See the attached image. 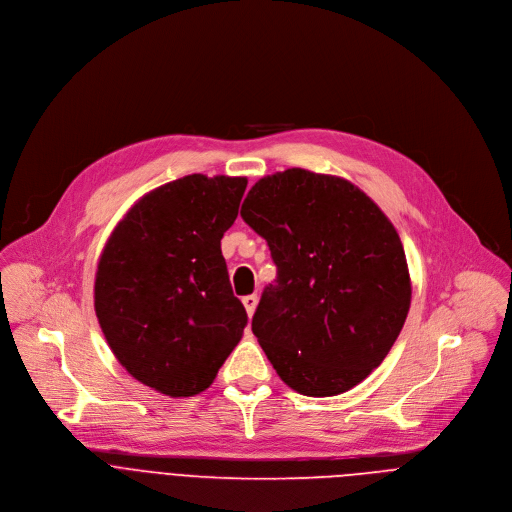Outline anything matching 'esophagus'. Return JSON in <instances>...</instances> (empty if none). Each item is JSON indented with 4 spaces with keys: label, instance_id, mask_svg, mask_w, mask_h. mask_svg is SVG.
<instances>
[{
    "label": "esophagus",
    "instance_id": "esophagus-1",
    "mask_svg": "<svg viewBox=\"0 0 512 512\" xmlns=\"http://www.w3.org/2000/svg\"><path fill=\"white\" fill-rule=\"evenodd\" d=\"M257 302H259V298L255 296V294H251V296H245L243 298V306H245V310H247V314H249V318L255 314V308H257Z\"/></svg>",
    "mask_w": 512,
    "mask_h": 512
}]
</instances>
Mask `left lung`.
Masks as SVG:
<instances>
[{"label": "left lung", "instance_id": "1", "mask_svg": "<svg viewBox=\"0 0 512 512\" xmlns=\"http://www.w3.org/2000/svg\"><path fill=\"white\" fill-rule=\"evenodd\" d=\"M241 216L277 265L251 328L281 381L332 397L367 379L411 306L405 251L383 210L344 178L289 168L255 182Z\"/></svg>", "mask_w": 512, "mask_h": 512}]
</instances>
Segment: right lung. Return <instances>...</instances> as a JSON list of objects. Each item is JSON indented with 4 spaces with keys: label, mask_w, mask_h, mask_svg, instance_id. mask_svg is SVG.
I'll return each instance as SVG.
<instances>
[{
    "label": "right lung",
    "mask_w": 512,
    "mask_h": 512,
    "mask_svg": "<svg viewBox=\"0 0 512 512\" xmlns=\"http://www.w3.org/2000/svg\"><path fill=\"white\" fill-rule=\"evenodd\" d=\"M247 178L190 174L141 196L113 229L95 275V312L121 367L170 397L208 389L239 344L221 239Z\"/></svg>",
    "instance_id": "right-lung-1"
}]
</instances>
